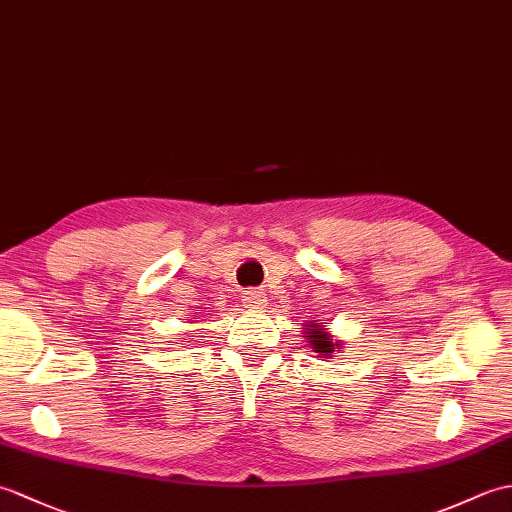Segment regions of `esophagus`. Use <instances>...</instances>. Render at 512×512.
<instances>
[{
	"label": "esophagus",
	"mask_w": 512,
	"mask_h": 512,
	"mask_svg": "<svg viewBox=\"0 0 512 512\" xmlns=\"http://www.w3.org/2000/svg\"><path fill=\"white\" fill-rule=\"evenodd\" d=\"M266 292L264 290H246L242 303L248 310H264L266 308Z\"/></svg>",
	"instance_id": "1"
}]
</instances>
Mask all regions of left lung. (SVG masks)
Instances as JSON below:
<instances>
[{"mask_svg":"<svg viewBox=\"0 0 512 512\" xmlns=\"http://www.w3.org/2000/svg\"><path fill=\"white\" fill-rule=\"evenodd\" d=\"M303 334L308 336V345L312 347V352H317L321 358H332L334 352L341 350V341H334L328 328H323L319 323H308L303 328Z\"/></svg>","mask_w":512,"mask_h":512,"instance_id":"left-lung-1","label":"left lung"}]
</instances>
